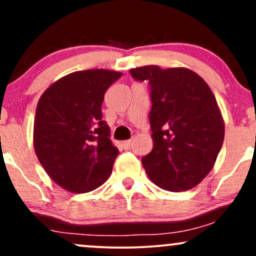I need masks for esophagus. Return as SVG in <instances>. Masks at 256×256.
<instances>
[{
    "instance_id": "1",
    "label": "esophagus",
    "mask_w": 256,
    "mask_h": 256,
    "mask_svg": "<svg viewBox=\"0 0 256 256\" xmlns=\"http://www.w3.org/2000/svg\"><path fill=\"white\" fill-rule=\"evenodd\" d=\"M132 144H134V140H125V142H124V148L126 149V150H128V149L131 148Z\"/></svg>"
}]
</instances>
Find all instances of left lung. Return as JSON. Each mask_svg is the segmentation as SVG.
<instances>
[{
    "label": "left lung",
    "mask_w": 256,
    "mask_h": 256,
    "mask_svg": "<svg viewBox=\"0 0 256 256\" xmlns=\"http://www.w3.org/2000/svg\"><path fill=\"white\" fill-rule=\"evenodd\" d=\"M134 80L150 88L149 112L154 146L142 158L148 177L170 192H185L201 183L213 168L225 125L208 84L184 67L130 70Z\"/></svg>",
    "instance_id": "8db88e82"
}]
</instances>
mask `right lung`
<instances>
[{
  "label": "right lung",
  "instance_id": "1",
  "mask_svg": "<svg viewBox=\"0 0 256 256\" xmlns=\"http://www.w3.org/2000/svg\"><path fill=\"white\" fill-rule=\"evenodd\" d=\"M120 77L102 68L70 73L38 101L34 152L49 177L68 192H89L110 176L119 150L101 107L104 92Z\"/></svg>",
  "mask_w": 256,
  "mask_h": 256
}]
</instances>
